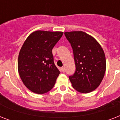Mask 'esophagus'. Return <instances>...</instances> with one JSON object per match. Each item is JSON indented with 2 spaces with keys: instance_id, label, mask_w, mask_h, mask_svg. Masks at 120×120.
<instances>
[{
  "instance_id": "obj_1",
  "label": "esophagus",
  "mask_w": 120,
  "mask_h": 120,
  "mask_svg": "<svg viewBox=\"0 0 120 120\" xmlns=\"http://www.w3.org/2000/svg\"><path fill=\"white\" fill-rule=\"evenodd\" d=\"M61 71H62L63 73H64V72H65V67L61 68Z\"/></svg>"
}]
</instances>
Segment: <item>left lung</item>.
Listing matches in <instances>:
<instances>
[{
	"label": "left lung",
	"instance_id": "1",
	"mask_svg": "<svg viewBox=\"0 0 120 120\" xmlns=\"http://www.w3.org/2000/svg\"><path fill=\"white\" fill-rule=\"evenodd\" d=\"M73 52L76 70L69 79L74 89L88 93L95 90L104 77L106 58L95 38L82 31L64 33Z\"/></svg>",
	"mask_w": 120,
	"mask_h": 120
}]
</instances>
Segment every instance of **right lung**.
Masks as SVG:
<instances>
[{
    "label": "right lung",
    "mask_w": 120,
    "mask_h": 120,
    "mask_svg": "<svg viewBox=\"0 0 120 120\" xmlns=\"http://www.w3.org/2000/svg\"><path fill=\"white\" fill-rule=\"evenodd\" d=\"M63 34L35 31L27 37L20 49L19 73L25 86L34 93H47L55 83L60 72L54 64L52 49Z\"/></svg>",
    "instance_id": "right-lung-1"
}]
</instances>
